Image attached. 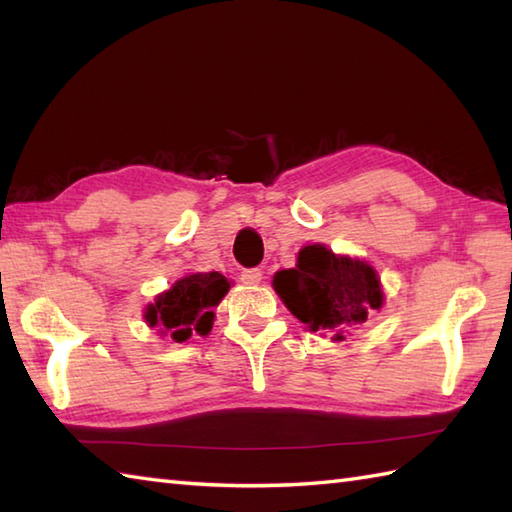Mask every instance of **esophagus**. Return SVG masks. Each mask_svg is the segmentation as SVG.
Here are the masks:
<instances>
[{"mask_svg":"<svg viewBox=\"0 0 512 512\" xmlns=\"http://www.w3.org/2000/svg\"><path fill=\"white\" fill-rule=\"evenodd\" d=\"M239 279H242V284H246V286H257L259 281H262V270H259V268H246V270H242V275H239Z\"/></svg>","mask_w":512,"mask_h":512,"instance_id":"1","label":"esophagus"}]
</instances>
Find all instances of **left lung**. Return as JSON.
<instances>
[{
    "label": "left lung",
    "instance_id": "obj_1",
    "mask_svg": "<svg viewBox=\"0 0 512 512\" xmlns=\"http://www.w3.org/2000/svg\"><path fill=\"white\" fill-rule=\"evenodd\" d=\"M273 288L308 330L332 334V341H345L347 332L361 330L369 314L385 303L374 266L336 255L325 244L303 246L295 268L277 270Z\"/></svg>",
    "mask_w": 512,
    "mask_h": 512
}]
</instances>
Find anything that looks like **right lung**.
<instances>
[{"label": "right lung", "instance_id": "add662e5", "mask_svg": "<svg viewBox=\"0 0 512 512\" xmlns=\"http://www.w3.org/2000/svg\"><path fill=\"white\" fill-rule=\"evenodd\" d=\"M231 281L222 273H189L180 277L169 290L156 295L145 308L149 328H158L160 336H171L173 343L189 341L193 334L206 336L213 328L215 308L226 297Z\"/></svg>", "mask_w": 512, "mask_h": 512}]
</instances>
